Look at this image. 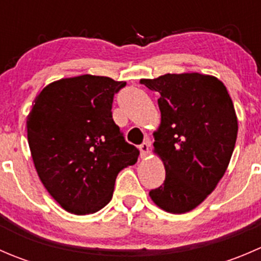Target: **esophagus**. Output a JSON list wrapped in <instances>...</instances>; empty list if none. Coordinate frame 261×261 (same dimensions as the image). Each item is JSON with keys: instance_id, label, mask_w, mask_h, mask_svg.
Returning <instances> with one entry per match:
<instances>
[{"instance_id": "obj_1", "label": "esophagus", "mask_w": 261, "mask_h": 261, "mask_svg": "<svg viewBox=\"0 0 261 261\" xmlns=\"http://www.w3.org/2000/svg\"><path fill=\"white\" fill-rule=\"evenodd\" d=\"M149 147H150V141H149V140L144 141V143L141 144L140 146H139V149H140L141 158H145L146 155L149 154Z\"/></svg>"}]
</instances>
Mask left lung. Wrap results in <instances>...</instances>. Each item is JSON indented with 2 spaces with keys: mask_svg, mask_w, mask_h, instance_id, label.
<instances>
[{
  "mask_svg": "<svg viewBox=\"0 0 261 261\" xmlns=\"http://www.w3.org/2000/svg\"><path fill=\"white\" fill-rule=\"evenodd\" d=\"M140 83L160 94L162 114L154 152L164 164L165 180L149 196L167 212H189L228 167L239 128L232 99L222 82L199 73H168Z\"/></svg>",
  "mask_w": 261,
  "mask_h": 261,
  "instance_id": "obj_1",
  "label": "left lung"
}]
</instances>
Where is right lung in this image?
Instances as JSON below:
<instances>
[{"label":"right lung","mask_w":261,"mask_h":261,"mask_svg":"<svg viewBox=\"0 0 261 261\" xmlns=\"http://www.w3.org/2000/svg\"><path fill=\"white\" fill-rule=\"evenodd\" d=\"M126 82L84 74L48 84L28 116L34 165L50 196L74 215L103 208L116 177L138 162L112 118V102Z\"/></svg>","instance_id":"obj_1"}]
</instances>
